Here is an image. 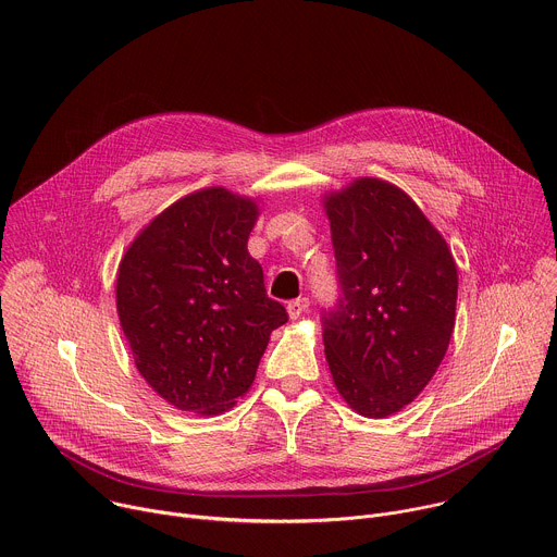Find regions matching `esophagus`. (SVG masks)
<instances>
[{
  "instance_id": "1",
  "label": "esophagus",
  "mask_w": 557,
  "mask_h": 557,
  "mask_svg": "<svg viewBox=\"0 0 557 557\" xmlns=\"http://www.w3.org/2000/svg\"><path fill=\"white\" fill-rule=\"evenodd\" d=\"M308 306H310L308 297H297V299L288 301L286 310H288V317H290V320H297V317H301V314L308 310Z\"/></svg>"
}]
</instances>
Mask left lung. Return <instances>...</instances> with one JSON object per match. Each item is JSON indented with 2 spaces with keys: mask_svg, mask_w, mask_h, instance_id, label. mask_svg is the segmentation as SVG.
<instances>
[{
  "mask_svg": "<svg viewBox=\"0 0 557 557\" xmlns=\"http://www.w3.org/2000/svg\"><path fill=\"white\" fill-rule=\"evenodd\" d=\"M324 207L339 282L322 314L326 361L355 412L385 419L417 399L447 352L456 264L417 202L385 181L359 178Z\"/></svg>",
  "mask_w": 557,
  "mask_h": 557,
  "instance_id": "1",
  "label": "left lung"
}]
</instances>
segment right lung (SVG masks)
<instances>
[{
    "label": "right lung",
    "instance_id": "obj_1",
    "mask_svg": "<svg viewBox=\"0 0 557 557\" xmlns=\"http://www.w3.org/2000/svg\"><path fill=\"white\" fill-rule=\"evenodd\" d=\"M256 220V200L209 187L156 215L119 264L116 308L136 368L183 412L233 408L288 322L247 249Z\"/></svg>",
    "mask_w": 557,
    "mask_h": 557
}]
</instances>
